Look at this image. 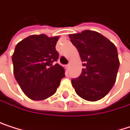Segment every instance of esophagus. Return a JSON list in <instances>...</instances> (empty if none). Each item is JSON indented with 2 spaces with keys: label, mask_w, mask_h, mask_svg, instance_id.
I'll use <instances>...</instances> for the list:
<instances>
[{
  "label": "esophagus",
  "mask_w": 130,
  "mask_h": 130,
  "mask_svg": "<svg viewBox=\"0 0 130 130\" xmlns=\"http://www.w3.org/2000/svg\"><path fill=\"white\" fill-rule=\"evenodd\" d=\"M66 67H67V70H69V69H70V63L67 64V65H66Z\"/></svg>",
  "instance_id": "esophagus-1"
}]
</instances>
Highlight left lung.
Returning <instances> with one entry per match:
<instances>
[{"mask_svg": "<svg viewBox=\"0 0 130 130\" xmlns=\"http://www.w3.org/2000/svg\"><path fill=\"white\" fill-rule=\"evenodd\" d=\"M69 37L84 62L81 74L71 79L76 94L88 101L103 98L114 85L120 67L116 46L93 30Z\"/></svg>", "mask_w": 130, "mask_h": 130, "instance_id": "8db88e82", "label": "left lung"}]
</instances>
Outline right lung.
Masks as SVG:
<instances>
[{"label": "right lung", "mask_w": 130, "mask_h": 130, "mask_svg": "<svg viewBox=\"0 0 130 130\" xmlns=\"http://www.w3.org/2000/svg\"><path fill=\"white\" fill-rule=\"evenodd\" d=\"M58 37L31 35L19 42L12 56L13 74L22 91L34 100L54 95L65 76L64 69L54 63Z\"/></svg>", "instance_id": "obj_1"}]
</instances>
